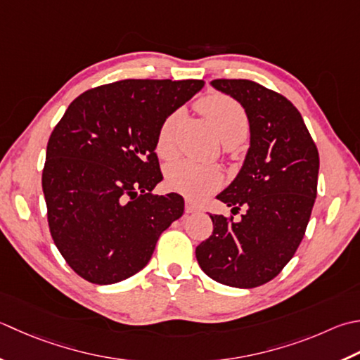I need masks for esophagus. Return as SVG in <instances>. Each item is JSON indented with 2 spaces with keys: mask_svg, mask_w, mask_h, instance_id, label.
<instances>
[{
  "mask_svg": "<svg viewBox=\"0 0 360 360\" xmlns=\"http://www.w3.org/2000/svg\"><path fill=\"white\" fill-rule=\"evenodd\" d=\"M198 210H200L198 204H195L193 201H190V200H186V212L187 214H195V212H198Z\"/></svg>",
  "mask_w": 360,
  "mask_h": 360,
  "instance_id": "obj_1",
  "label": "esophagus"
}]
</instances>
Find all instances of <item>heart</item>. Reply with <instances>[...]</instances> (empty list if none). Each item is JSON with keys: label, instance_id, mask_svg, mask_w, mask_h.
Masks as SVG:
<instances>
[{"label": "heart", "instance_id": "heart-1", "mask_svg": "<svg viewBox=\"0 0 360 360\" xmlns=\"http://www.w3.org/2000/svg\"><path fill=\"white\" fill-rule=\"evenodd\" d=\"M201 114L212 123L224 145L240 143L248 132V117L240 104L226 95L214 94L198 101ZM181 122V112H173L160 124L156 139V153L160 158H172L176 151L174 134ZM221 173L210 165H200L190 160H178L167 167V186L174 192L193 200L206 198L221 184Z\"/></svg>", "mask_w": 360, "mask_h": 360}]
</instances>
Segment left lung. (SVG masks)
<instances>
[{"label": "left lung", "mask_w": 360, "mask_h": 360, "mask_svg": "<svg viewBox=\"0 0 360 360\" xmlns=\"http://www.w3.org/2000/svg\"><path fill=\"white\" fill-rule=\"evenodd\" d=\"M210 86L240 103L250 123V148L236 179L217 195L242 220L210 214L214 231L196 246L209 278L255 288L276 278L298 250L316 198L319 150L298 109L285 96L248 79Z\"/></svg>", "instance_id": "obj_1"}]
</instances>
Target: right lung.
I'll return each instance as SVG.
<instances>
[{
	"instance_id": "add662e5",
	"label": "right lung",
	"mask_w": 360,
	"mask_h": 360,
	"mask_svg": "<svg viewBox=\"0 0 360 360\" xmlns=\"http://www.w3.org/2000/svg\"><path fill=\"white\" fill-rule=\"evenodd\" d=\"M202 87L196 79L105 84L77 96L51 132L41 174L49 231L89 283L115 284L142 270L184 214L181 195L151 193L164 179L156 139Z\"/></svg>"
}]
</instances>
